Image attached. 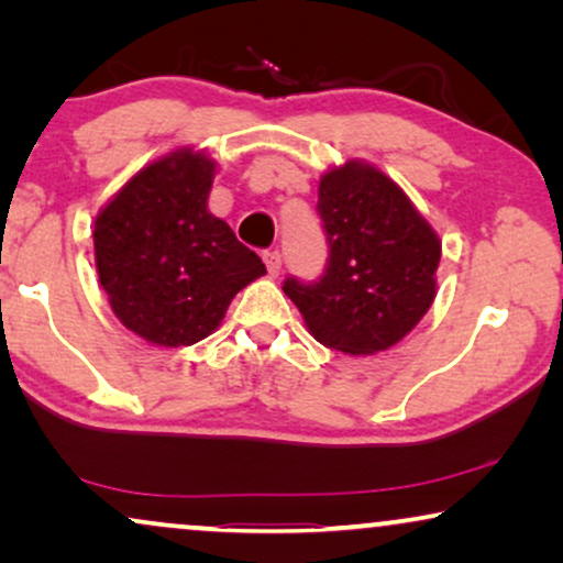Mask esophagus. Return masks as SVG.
<instances>
[{
    "mask_svg": "<svg viewBox=\"0 0 563 563\" xmlns=\"http://www.w3.org/2000/svg\"><path fill=\"white\" fill-rule=\"evenodd\" d=\"M264 264H266L268 276H279V272H282V256H279V251H266V253H264Z\"/></svg>",
    "mask_w": 563,
    "mask_h": 563,
    "instance_id": "34e87169",
    "label": "esophagus"
}]
</instances>
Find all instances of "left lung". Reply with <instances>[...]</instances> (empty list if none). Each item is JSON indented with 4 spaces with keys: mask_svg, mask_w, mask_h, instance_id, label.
<instances>
[{
    "mask_svg": "<svg viewBox=\"0 0 563 563\" xmlns=\"http://www.w3.org/2000/svg\"><path fill=\"white\" fill-rule=\"evenodd\" d=\"M330 258L318 284L284 282L314 341L349 356L397 345L438 295L441 238L402 187L368 161L330 166L318 184Z\"/></svg>",
    "mask_w": 563,
    "mask_h": 563,
    "instance_id": "left-lung-1",
    "label": "left lung"
}]
</instances>
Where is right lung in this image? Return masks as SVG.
Returning a JSON list of instances; mask_svg holds the SVG:
<instances>
[{
	"label": "right lung",
	"instance_id": "add662e5",
	"mask_svg": "<svg viewBox=\"0 0 563 563\" xmlns=\"http://www.w3.org/2000/svg\"><path fill=\"white\" fill-rule=\"evenodd\" d=\"M218 164L179 145L114 191L95 218V266L112 312L158 349L212 335L264 261L207 207Z\"/></svg>",
	"mask_w": 563,
	"mask_h": 563
}]
</instances>
